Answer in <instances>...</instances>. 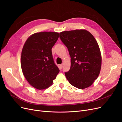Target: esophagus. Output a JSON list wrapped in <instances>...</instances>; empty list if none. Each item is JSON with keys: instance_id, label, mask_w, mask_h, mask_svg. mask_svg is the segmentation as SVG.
I'll use <instances>...</instances> for the list:
<instances>
[{"instance_id": "esophagus-1", "label": "esophagus", "mask_w": 122, "mask_h": 122, "mask_svg": "<svg viewBox=\"0 0 122 122\" xmlns=\"http://www.w3.org/2000/svg\"><path fill=\"white\" fill-rule=\"evenodd\" d=\"M60 68H61V69L62 68V67H63V65H62V64H61V65H60Z\"/></svg>"}]
</instances>
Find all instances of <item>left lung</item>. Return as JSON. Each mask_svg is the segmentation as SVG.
<instances>
[{
    "mask_svg": "<svg viewBox=\"0 0 122 122\" xmlns=\"http://www.w3.org/2000/svg\"><path fill=\"white\" fill-rule=\"evenodd\" d=\"M60 38L71 56L70 69L65 73L69 83L79 89L90 86L101 68V54L96 40L84 29L61 32Z\"/></svg>",
    "mask_w": 122,
    "mask_h": 122,
    "instance_id": "left-lung-1",
    "label": "left lung"
}]
</instances>
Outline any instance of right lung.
I'll return each mask as SVG.
<instances>
[{
    "label": "right lung",
    "instance_id": "obj_1",
    "mask_svg": "<svg viewBox=\"0 0 122 122\" xmlns=\"http://www.w3.org/2000/svg\"><path fill=\"white\" fill-rule=\"evenodd\" d=\"M58 37V32H37L24 44L21 57L22 70L29 83L36 89L50 86L60 72L51 50Z\"/></svg>",
    "mask_w": 122,
    "mask_h": 122
}]
</instances>
